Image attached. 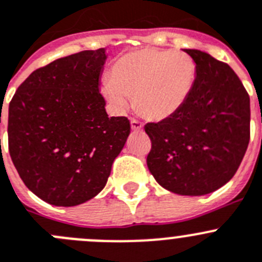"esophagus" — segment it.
<instances>
[{
  "label": "esophagus",
  "instance_id": "obj_1",
  "mask_svg": "<svg viewBox=\"0 0 262 262\" xmlns=\"http://www.w3.org/2000/svg\"><path fill=\"white\" fill-rule=\"evenodd\" d=\"M131 128L134 131H141L143 129V123L140 121H138L136 118H131Z\"/></svg>",
  "mask_w": 262,
  "mask_h": 262
}]
</instances>
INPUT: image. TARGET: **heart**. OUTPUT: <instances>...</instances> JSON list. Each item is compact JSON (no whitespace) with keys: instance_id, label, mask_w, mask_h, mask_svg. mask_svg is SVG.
<instances>
[{"instance_id":"obj_1","label":"heart","mask_w":262,"mask_h":262,"mask_svg":"<svg viewBox=\"0 0 262 262\" xmlns=\"http://www.w3.org/2000/svg\"><path fill=\"white\" fill-rule=\"evenodd\" d=\"M196 80L195 61L182 52L141 49L113 63L102 95L123 112L134 97L135 107L149 119H166L178 112Z\"/></svg>"}]
</instances>
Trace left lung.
I'll list each match as a JSON object with an SVG mask.
<instances>
[{
	"mask_svg": "<svg viewBox=\"0 0 262 262\" xmlns=\"http://www.w3.org/2000/svg\"><path fill=\"white\" fill-rule=\"evenodd\" d=\"M196 63L186 104L166 119L145 124L152 143L147 165L158 184L184 196L210 193L234 177L249 143V96L225 62L183 49Z\"/></svg>",
	"mask_w": 262,
	"mask_h": 262,
	"instance_id": "8db88e82",
	"label": "left lung"
}]
</instances>
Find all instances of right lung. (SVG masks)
<instances>
[{"label":"right lung","instance_id":"obj_1","mask_svg":"<svg viewBox=\"0 0 262 262\" xmlns=\"http://www.w3.org/2000/svg\"><path fill=\"white\" fill-rule=\"evenodd\" d=\"M105 59L100 48L50 62L19 85L9 105L14 166L52 205H79L101 192L129 135L128 118H109L98 91Z\"/></svg>","mask_w":262,"mask_h":262}]
</instances>
